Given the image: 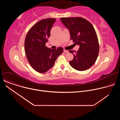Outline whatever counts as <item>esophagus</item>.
<instances>
[{
    "instance_id": "obj_1",
    "label": "esophagus",
    "mask_w": 120,
    "mask_h": 120,
    "mask_svg": "<svg viewBox=\"0 0 120 120\" xmlns=\"http://www.w3.org/2000/svg\"><path fill=\"white\" fill-rule=\"evenodd\" d=\"M64 53H68V52H69V51H68V50H65V49H64Z\"/></svg>"
}]
</instances>
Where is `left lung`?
<instances>
[{"mask_svg": "<svg viewBox=\"0 0 120 120\" xmlns=\"http://www.w3.org/2000/svg\"><path fill=\"white\" fill-rule=\"evenodd\" d=\"M61 22L69 30L71 39L79 45V50L73 54L74 58L69 61L75 69L86 70L95 63L99 52V45L95 30L91 23L81 17L61 18Z\"/></svg>", "mask_w": 120, "mask_h": 120, "instance_id": "8db88e82", "label": "left lung"}]
</instances>
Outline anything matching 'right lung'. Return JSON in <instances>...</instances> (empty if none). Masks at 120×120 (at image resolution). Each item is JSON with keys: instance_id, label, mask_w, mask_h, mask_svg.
Segmentation results:
<instances>
[{"instance_id": "obj_1", "label": "right lung", "mask_w": 120, "mask_h": 120, "mask_svg": "<svg viewBox=\"0 0 120 120\" xmlns=\"http://www.w3.org/2000/svg\"><path fill=\"white\" fill-rule=\"evenodd\" d=\"M56 20L50 18L38 21L30 28L25 38L26 58L33 69L40 73H45L52 68L57 58L63 52L61 47L51 49L45 46Z\"/></svg>"}]
</instances>
